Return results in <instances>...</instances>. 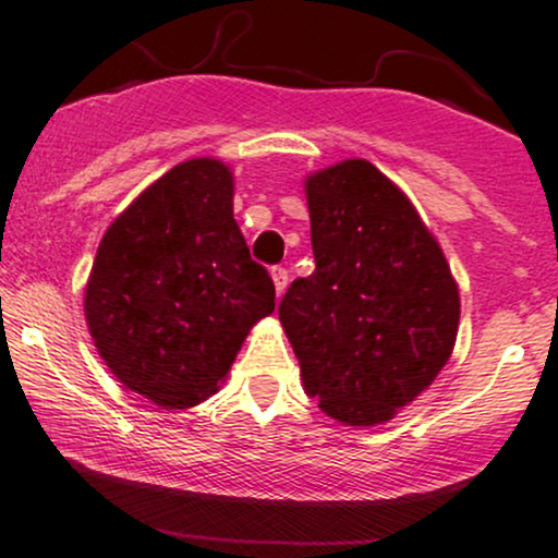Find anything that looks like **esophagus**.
<instances>
[{
  "label": "esophagus",
  "mask_w": 558,
  "mask_h": 558,
  "mask_svg": "<svg viewBox=\"0 0 558 558\" xmlns=\"http://www.w3.org/2000/svg\"><path fill=\"white\" fill-rule=\"evenodd\" d=\"M272 280H275V291H278V296H283V291L288 288V270L286 267H272Z\"/></svg>",
  "instance_id": "1"
}]
</instances>
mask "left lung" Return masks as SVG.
I'll return each mask as SVG.
<instances>
[{"label":"left lung","instance_id":"obj_1","mask_svg":"<svg viewBox=\"0 0 558 558\" xmlns=\"http://www.w3.org/2000/svg\"><path fill=\"white\" fill-rule=\"evenodd\" d=\"M315 272L280 301L301 380L345 425L388 422L435 380L459 330V291L412 202L364 159L306 181Z\"/></svg>","mask_w":558,"mask_h":558}]
</instances>
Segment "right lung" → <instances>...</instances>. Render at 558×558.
<instances>
[{
  "label": "right lung",
  "instance_id": "obj_1",
  "mask_svg": "<svg viewBox=\"0 0 558 558\" xmlns=\"http://www.w3.org/2000/svg\"><path fill=\"white\" fill-rule=\"evenodd\" d=\"M270 272L233 220V175L217 159L165 172L107 228L86 286V323L123 386L159 407H194L228 375Z\"/></svg>",
  "mask_w": 558,
  "mask_h": 558
}]
</instances>
